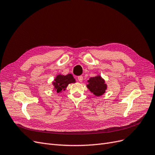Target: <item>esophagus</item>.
I'll list each match as a JSON object with an SVG mask.
<instances>
[{
	"label": "esophagus",
	"instance_id": "obj_1",
	"mask_svg": "<svg viewBox=\"0 0 155 155\" xmlns=\"http://www.w3.org/2000/svg\"><path fill=\"white\" fill-rule=\"evenodd\" d=\"M78 81H79V82H82V81H83V77L82 76H78Z\"/></svg>",
	"mask_w": 155,
	"mask_h": 155
}]
</instances>
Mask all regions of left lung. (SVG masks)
I'll use <instances>...</instances> for the list:
<instances>
[{
	"label": "left lung",
	"mask_w": 155,
	"mask_h": 155,
	"mask_svg": "<svg viewBox=\"0 0 155 155\" xmlns=\"http://www.w3.org/2000/svg\"><path fill=\"white\" fill-rule=\"evenodd\" d=\"M86 86L93 94L97 97L103 95L107 89V84L100 75L91 77L87 81Z\"/></svg>",
	"instance_id": "1"
}]
</instances>
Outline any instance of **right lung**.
Returning <instances> with one entry per match:
<instances>
[{"label":"right lung","instance_id":"right-lung-1","mask_svg":"<svg viewBox=\"0 0 155 155\" xmlns=\"http://www.w3.org/2000/svg\"><path fill=\"white\" fill-rule=\"evenodd\" d=\"M75 82V79L71 74L66 75L60 74L56 77L54 81L52 82V84L54 86V90L57 93H60L62 90L65 91L69 84L74 83Z\"/></svg>","mask_w":155,"mask_h":155}]
</instances>
